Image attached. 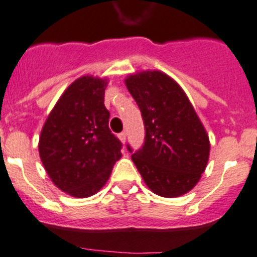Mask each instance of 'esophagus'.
<instances>
[{"label":"esophagus","instance_id":"1","mask_svg":"<svg viewBox=\"0 0 257 257\" xmlns=\"http://www.w3.org/2000/svg\"><path fill=\"white\" fill-rule=\"evenodd\" d=\"M119 140H120L123 143H125V141H126V133H125V132H121V133L119 134Z\"/></svg>","mask_w":257,"mask_h":257}]
</instances>
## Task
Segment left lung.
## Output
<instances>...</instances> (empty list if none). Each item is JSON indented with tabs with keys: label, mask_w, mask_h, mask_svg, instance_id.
I'll return each instance as SVG.
<instances>
[{
	"label": "left lung",
	"mask_w": 257,
	"mask_h": 257,
	"mask_svg": "<svg viewBox=\"0 0 257 257\" xmlns=\"http://www.w3.org/2000/svg\"><path fill=\"white\" fill-rule=\"evenodd\" d=\"M125 85L142 112L145 143L132 161L146 185L164 198H175L198 184L209 158V138L188 96L160 71L131 74Z\"/></svg>",
	"instance_id": "8db88e82"
}]
</instances>
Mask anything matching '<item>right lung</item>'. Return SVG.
Segmentation results:
<instances>
[{"instance_id":"add662e5","label":"right lung","mask_w":257,"mask_h":257,"mask_svg":"<svg viewBox=\"0 0 257 257\" xmlns=\"http://www.w3.org/2000/svg\"><path fill=\"white\" fill-rule=\"evenodd\" d=\"M106 80L83 76L67 87L42 129L39 155L54 185L74 198L96 194L121 157L109 129Z\"/></svg>"}]
</instances>
